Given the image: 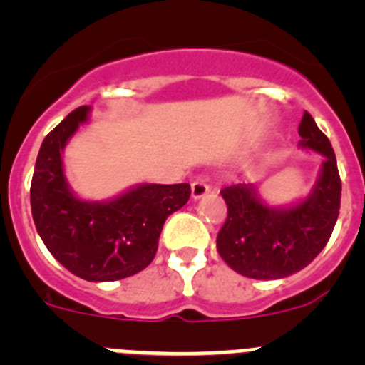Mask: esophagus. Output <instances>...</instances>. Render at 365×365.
I'll list each match as a JSON object with an SVG mask.
<instances>
[{
	"label": "esophagus",
	"instance_id": "obj_1",
	"mask_svg": "<svg viewBox=\"0 0 365 365\" xmlns=\"http://www.w3.org/2000/svg\"><path fill=\"white\" fill-rule=\"evenodd\" d=\"M208 192H210V185H208V180L202 179V177H199V179H195L192 182V199L193 201H197V199L205 197Z\"/></svg>",
	"mask_w": 365,
	"mask_h": 365
}]
</instances>
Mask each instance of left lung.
Masks as SVG:
<instances>
[{
	"label": "left lung",
	"mask_w": 365,
	"mask_h": 365,
	"mask_svg": "<svg viewBox=\"0 0 365 365\" xmlns=\"http://www.w3.org/2000/svg\"><path fill=\"white\" fill-rule=\"evenodd\" d=\"M298 133L299 148L322 155L320 173L307 197L289 206H272L259 197L252 182L221 190L228 215L217 234V252L241 276L279 279L299 272L333 234L341 197L333 146L307 111Z\"/></svg>",
	"instance_id": "1"
}]
</instances>
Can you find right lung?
Segmentation results:
<instances>
[{
    "mask_svg": "<svg viewBox=\"0 0 365 365\" xmlns=\"http://www.w3.org/2000/svg\"><path fill=\"white\" fill-rule=\"evenodd\" d=\"M91 108L69 113L41 143L31 182L36 230L69 272L87 282H115L153 261L163 225L190 199L188 182L131 186L108 201H86L71 190L63 150Z\"/></svg>",
    "mask_w": 365,
    "mask_h": 365,
    "instance_id": "right-lung-1",
    "label": "right lung"
}]
</instances>
